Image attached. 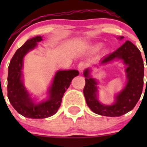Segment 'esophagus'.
Segmentation results:
<instances>
[{
  "label": "esophagus",
  "mask_w": 147,
  "mask_h": 147,
  "mask_svg": "<svg viewBox=\"0 0 147 147\" xmlns=\"http://www.w3.org/2000/svg\"><path fill=\"white\" fill-rule=\"evenodd\" d=\"M87 67V63L86 62H80L78 64V69H80V72H82L84 69Z\"/></svg>",
  "instance_id": "34e87169"
}]
</instances>
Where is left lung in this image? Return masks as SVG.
I'll return each instance as SVG.
<instances>
[{"label": "left lung", "mask_w": 147, "mask_h": 147, "mask_svg": "<svg viewBox=\"0 0 147 147\" xmlns=\"http://www.w3.org/2000/svg\"><path fill=\"white\" fill-rule=\"evenodd\" d=\"M123 38V36L120 37V39ZM115 59H121L127 65L126 72L128 82L124 90L117 95L116 101L112 105H104L98 101L97 81L90 78L88 69L84 72L85 85L83 93L86 102L90 109L97 115L107 117L121 116L134 109L142 95L144 67L142 55L137 46L127 40L114 53L105 57L101 63L105 64Z\"/></svg>", "instance_id": "8db88e82"}]
</instances>
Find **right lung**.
Segmentation results:
<instances>
[{"label":"right lung","instance_id":"add662e5","mask_svg":"<svg viewBox=\"0 0 147 147\" xmlns=\"http://www.w3.org/2000/svg\"><path fill=\"white\" fill-rule=\"evenodd\" d=\"M41 40V36L28 40L24 45L16 50L8 66L7 86L8 100L19 114L32 119H43L55 115L60 107L63 94L70 85L72 79L79 75V72L75 69L57 72L49 90V98L38 105L34 104L23 86L21 69L24 56L37 45V42Z\"/></svg>","mask_w":147,"mask_h":147}]
</instances>
